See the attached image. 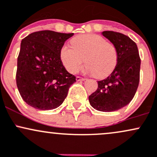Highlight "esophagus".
<instances>
[{"mask_svg":"<svg viewBox=\"0 0 157 157\" xmlns=\"http://www.w3.org/2000/svg\"><path fill=\"white\" fill-rule=\"evenodd\" d=\"M76 81L77 82H79V81H85L86 80V78H82V77H80V76H76Z\"/></svg>","mask_w":157,"mask_h":157,"instance_id":"obj_1","label":"esophagus"}]
</instances>
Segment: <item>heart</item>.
Returning <instances> with one entry per match:
<instances>
[{
	"label": "heart",
	"mask_w": 157,
	"mask_h": 157,
	"mask_svg": "<svg viewBox=\"0 0 157 157\" xmlns=\"http://www.w3.org/2000/svg\"><path fill=\"white\" fill-rule=\"evenodd\" d=\"M70 44L71 47L63 46L60 52L61 61L70 73H78L84 59L87 71L98 78L108 76L117 67V47L101 36L82 35L73 38Z\"/></svg>",
	"instance_id": "obj_1"
}]
</instances>
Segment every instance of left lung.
<instances>
[{"mask_svg":"<svg viewBox=\"0 0 157 157\" xmlns=\"http://www.w3.org/2000/svg\"><path fill=\"white\" fill-rule=\"evenodd\" d=\"M102 35L118 50V63L110 76L98 81V88L89 96L93 108L103 112L115 111L129 104L140 82L141 60L137 46L122 33L104 31Z\"/></svg>","mask_w":157,"mask_h":157,"instance_id":"left-lung-1","label":"left lung"}]
</instances>
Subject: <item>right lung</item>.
<instances>
[{"label": "right lung", "mask_w": 157, "mask_h": 157, "mask_svg": "<svg viewBox=\"0 0 157 157\" xmlns=\"http://www.w3.org/2000/svg\"><path fill=\"white\" fill-rule=\"evenodd\" d=\"M73 33L35 32L21 40L17 57L16 84L23 100L41 110L59 107L76 82L61 60V49Z\"/></svg>", "instance_id": "obj_1"}]
</instances>
